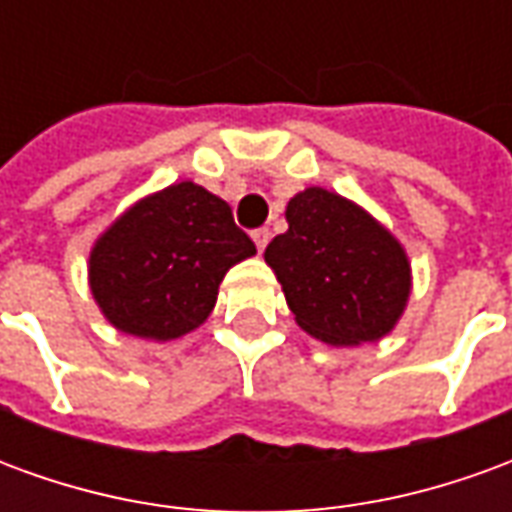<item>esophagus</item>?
Returning <instances> with one entry per match:
<instances>
[{
    "instance_id": "34e87169",
    "label": "esophagus",
    "mask_w": 512,
    "mask_h": 512,
    "mask_svg": "<svg viewBox=\"0 0 512 512\" xmlns=\"http://www.w3.org/2000/svg\"><path fill=\"white\" fill-rule=\"evenodd\" d=\"M252 238H255L257 252H263V249H266V244H268V238H271V233H268L266 227H260V230H255V233H252Z\"/></svg>"
}]
</instances>
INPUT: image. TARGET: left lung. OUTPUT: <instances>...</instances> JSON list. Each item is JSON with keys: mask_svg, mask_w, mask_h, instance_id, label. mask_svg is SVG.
<instances>
[{"mask_svg": "<svg viewBox=\"0 0 512 512\" xmlns=\"http://www.w3.org/2000/svg\"><path fill=\"white\" fill-rule=\"evenodd\" d=\"M288 233L266 246L296 323L329 345L376 343L395 329L411 293V266L386 227L321 186L288 202Z\"/></svg>", "mask_w": 512, "mask_h": 512, "instance_id": "8db88e82", "label": "left lung"}]
</instances>
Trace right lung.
Here are the masks:
<instances>
[{
    "mask_svg": "<svg viewBox=\"0 0 512 512\" xmlns=\"http://www.w3.org/2000/svg\"><path fill=\"white\" fill-rule=\"evenodd\" d=\"M233 211L191 180L131 205L90 252V290L106 321L175 340L211 315L224 274L255 255Z\"/></svg>",
    "mask_w": 512,
    "mask_h": 512,
    "instance_id": "right-lung-1",
    "label": "right lung"
}]
</instances>
